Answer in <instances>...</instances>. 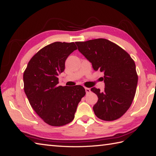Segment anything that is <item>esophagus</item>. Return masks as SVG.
I'll return each mask as SVG.
<instances>
[{
	"instance_id": "obj_1",
	"label": "esophagus",
	"mask_w": 156,
	"mask_h": 156,
	"mask_svg": "<svg viewBox=\"0 0 156 156\" xmlns=\"http://www.w3.org/2000/svg\"><path fill=\"white\" fill-rule=\"evenodd\" d=\"M85 90H86V94H89L91 92V90L90 89V88H88V87H85Z\"/></svg>"
}]
</instances>
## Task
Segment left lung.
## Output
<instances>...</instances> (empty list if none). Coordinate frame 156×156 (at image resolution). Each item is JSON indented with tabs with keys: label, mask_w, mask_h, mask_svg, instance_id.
I'll return each instance as SVG.
<instances>
[{
	"label": "left lung",
	"mask_w": 156,
	"mask_h": 156,
	"mask_svg": "<svg viewBox=\"0 0 156 156\" xmlns=\"http://www.w3.org/2000/svg\"><path fill=\"white\" fill-rule=\"evenodd\" d=\"M78 50L92 63L95 71L104 73L105 91L92 87L98 96L95 115L105 121L121 117L130 108L136 93L138 76L134 60L116 44L105 39L76 42Z\"/></svg>",
	"instance_id": "left-lung-1"
}]
</instances>
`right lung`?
Returning a JSON list of instances; mask_svg holds the SVG:
<instances>
[{"instance_id":"right-lung-1","label":"right lung","mask_w":156,"mask_h":156,"mask_svg":"<svg viewBox=\"0 0 156 156\" xmlns=\"http://www.w3.org/2000/svg\"><path fill=\"white\" fill-rule=\"evenodd\" d=\"M76 49L73 42L49 44L31 58L23 73L24 92L31 107L50 126L71 122L79 102L86 95L81 86L58 85V76L65 69L66 58Z\"/></svg>"}]
</instances>
